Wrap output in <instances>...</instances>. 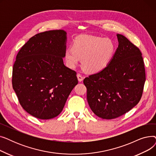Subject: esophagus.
Returning a JSON list of instances; mask_svg holds the SVG:
<instances>
[{
    "mask_svg": "<svg viewBox=\"0 0 156 156\" xmlns=\"http://www.w3.org/2000/svg\"><path fill=\"white\" fill-rule=\"evenodd\" d=\"M77 78H78V81H80V82H81V81H82L83 80V77L82 76V75H81L80 74H78V75H77Z\"/></svg>",
    "mask_w": 156,
    "mask_h": 156,
    "instance_id": "esophagus-1",
    "label": "esophagus"
}]
</instances>
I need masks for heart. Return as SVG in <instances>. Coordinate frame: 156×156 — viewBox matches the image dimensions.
Returning <instances> with one entry per match:
<instances>
[{"instance_id":"b5f03b06","label":"heart","mask_w":156,"mask_h":156,"mask_svg":"<svg viewBox=\"0 0 156 156\" xmlns=\"http://www.w3.org/2000/svg\"><path fill=\"white\" fill-rule=\"evenodd\" d=\"M116 47L109 38L82 35L73 41L72 48L64 53L66 64L75 68L82 59V67L88 73H97L104 70L111 62Z\"/></svg>"}]
</instances>
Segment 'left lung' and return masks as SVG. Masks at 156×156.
<instances>
[{"label":"left lung","instance_id":"8db88e82","mask_svg":"<svg viewBox=\"0 0 156 156\" xmlns=\"http://www.w3.org/2000/svg\"><path fill=\"white\" fill-rule=\"evenodd\" d=\"M118 47L104 70L83 80L88 105L98 117L115 119L140 101L145 81L142 53L125 36L117 34Z\"/></svg>","mask_w":156,"mask_h":156}]
</instances>
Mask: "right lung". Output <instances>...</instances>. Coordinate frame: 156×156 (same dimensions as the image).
Segmentation results:
<instances>
[{"label": "right lung", "mask_w": 156, "mask_h": 156, "mask_svg": "<svg viewBox=\"0 0 156 156\" xmlns=\"http://www.w3.org/2000/svg\"><path fill=\"white\" fill-rule=\"evenodd\" d=\"M66 42L64 30L42 32L31 37L16 56L12 87L22 108L37 118L58 116L78 84L76 73L64 64Z\"/></svg>", "instance_id": "1"}]
</instances>
